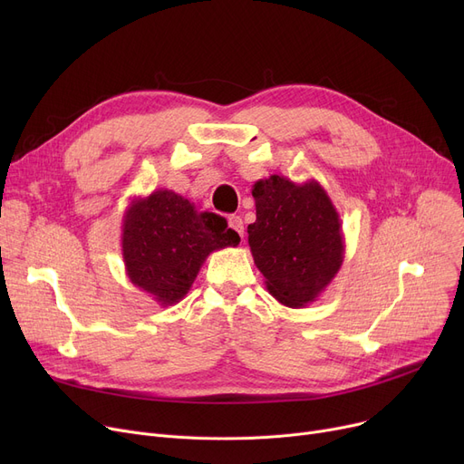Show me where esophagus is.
<instances>
[{
  "instance_id": "obj_1",
  "label": "esophagus",
  "mask_w": 464,
  "mask_h": 464,
  "mask_svg": "<svg viewBox=\"0 0 464 464\" xmlns=\"http://www.w3.org/2000/svg\"><path fill=\"white\" fill-rule=\"evenodd\" d=\"M227 222H229V227L237 231L238 237H245V222H242L240 216H229Z\"/></svg>"
}]
</instances>
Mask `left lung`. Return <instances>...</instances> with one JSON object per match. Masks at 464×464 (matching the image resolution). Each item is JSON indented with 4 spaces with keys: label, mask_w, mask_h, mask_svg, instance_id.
Instances as JSON below:
<instances>
[{
    "label": "left lung",
    "mask_w": 464,
    "mask_h": 464,
    "mask_svg": "<svg viewBox=\"0 0 464 464\" xmlns=\"http://www.w3.org/2000/svg\"><path fill=\"white\" fill-rule=\"evenodd\" d=\"M256 222L248 226L254 263L284 306L318 299L344 261L340 216L318 180L297 184L271 175L254 184Z\"/></svg>",
    "instance_id": "8db88e82"
}]
</instances>
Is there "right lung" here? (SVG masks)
<instances>
[{
	"mask_svg": "<svg viewBox=\"0 0 464 464\" xmlns=\"http://www.w3.org/2000/svg\"><path fill=\"white\" fill-rule=\"evenodd\" d=\"M238 242L226 218L198 210L170 189L135 198L121 222L126 275L161 306L180 303L205 259Z\"/></svg>",
	"mask_w": 464,
	"mask_h": 464,
	"instance_id": "1",
	"label": "right lung"
}]
</instances>
